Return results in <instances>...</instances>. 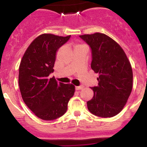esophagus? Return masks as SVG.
I'll list each match as a JSON object with an SVG mask.
<instances>
[{
  "instance_id": "esophagus-1",
  "label": "esophagus",
  "mask_w": 147,
  "mask_h": 147,
  "mask_svg": "<svg viewBox=\"0 0 147 147\" xmlns=\"http://www.w3.org/2000/svg\"><path fill=\"white\" fill-rule=\"evenodd\" d=\"M83 88V86H76L75 87V89L77 90H82V89Z\"/></svg>"
}]
</instances>
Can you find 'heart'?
<instances>
[{
	"label": "heart",
	"mask_w": 147,
	"mask_h": 147,
	"mask_svg": "<svg viewBox=\"0 0 147 147\" xmlns=\"http://www.w3.org/2000/svg\"><path fill=\"white\" fill-rule=\"evenodd\" d=\"M77 45H76V46H77Z\"/></svg>",
	"instance_id": "obj_1"
}]
</instances>
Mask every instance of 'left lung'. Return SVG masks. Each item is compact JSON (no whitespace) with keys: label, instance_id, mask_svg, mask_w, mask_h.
Returning a JSON list of instances; mask_svg holds the SVG:
<instances>
[{"label":"left lung","instance_id":"1","mask_svg":"<svg viewBox=\"0 0 147 147\" xmlns=\"http://www.w3.org/2000/svg\"><path fill=\"white\" fill-rule=\"evenodd\" d=\"M79 37L90 47L91 68L99 74L88 109L98 117H113L122 110L132 90L131 63L120 45L107 35L97 32Z\"/></svg>","mask_w":147,"mask_h":147}]
</instances>
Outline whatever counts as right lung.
Segmentation results:
<instances>
[{
	"mask_svg": "<svg viewBox=\"0 0 147 147\" xmlns=\"http://www.w3.org/2000/svg\"><path fill=\"white\" fill-rule=\"evenodd\" d=\"M43 34L30 43L19 66L18 85L23 100L35 115L43 120H54L64 115L70 99L75 93V86L57 83L54 72L58 49L70 39Z\"/></svg>",
	"mask_w": 147,
	"mask_h": 147,
	"instance_id": "obj_1",
	"label": "right lung"
}]
</instances>
